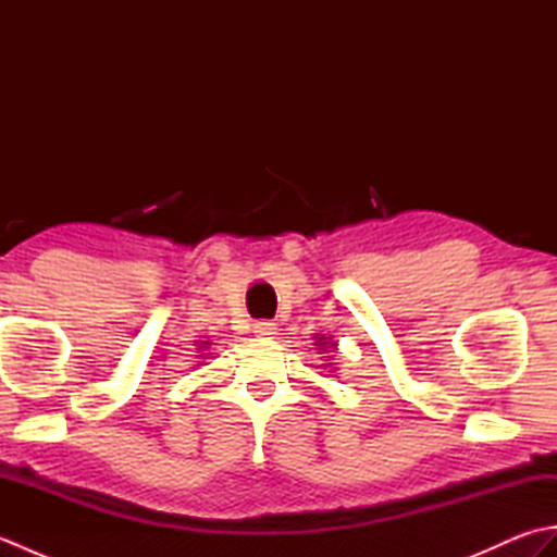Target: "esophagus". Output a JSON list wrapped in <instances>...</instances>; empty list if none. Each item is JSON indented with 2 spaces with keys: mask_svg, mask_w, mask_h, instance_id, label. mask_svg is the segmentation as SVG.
<instances>
[{
  "mask_svg": "<svg viewBox=\"0 0 557 557\" xmlns=\"http://www.w3.org/2000/svg\"><path fill=\"white\" fill-rule=\"evenodd\" d=\"M253 333L258 337H272V335H277V327H275V323H270V321H256Z\"/></svg>",
  "mask_w": 557,
  "mask_h": 557,
  "instance_id": "obj_1",
  "label": "esophagus"
}]
</instances>
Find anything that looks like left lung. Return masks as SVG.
<instances>
[{"label":"left lung","instance_id":"left-lung-1","mask_svg":"<svg viewBox=\"0 0 557 557\" xmlns=\"http://www.w3.org/2000/svg\"><path fill=\"white\" fill-rule=\"evenodd\" d=\"M321 345H325V342H321Z\"/></svg>","mask_w":557,"mask_h":557}]
</instances>
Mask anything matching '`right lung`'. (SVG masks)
Masks as SVG:
<instances>
[{"label": "right lung", "mask_w": 557, "mask_h": 557, "mask_svg": "<svg viewBox=\"0 0 557 557\" xmlns=\"http://www.w3.org/2000/svg\"><path fill=\"white\" fill-rule=\"evenodd\" d=\"M206 345H208V342H206Z\"/></svg>", "instance_id": "1"}]
</instances>
